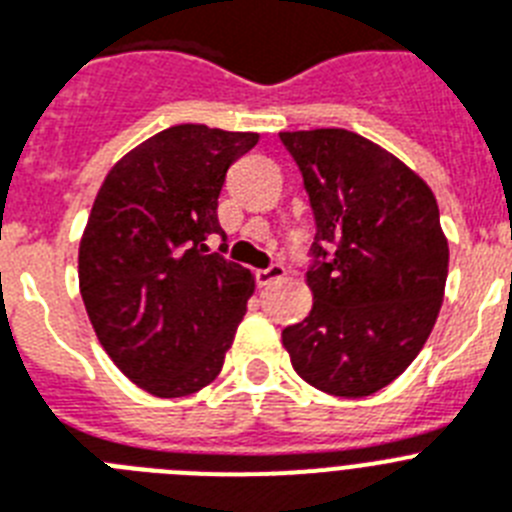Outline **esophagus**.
<instances>
[{
	"label": "esophagus",
	"instance_id": "esophagus-1",
	"mask_svg": "<svg viewBox=\"0 0 512 512\" xmlns=\"http://www.w3.org/2000/svg\"><path fill=\"white\" fill-rule=\"evenodd\" d=\"M283 273H286V268H283L281 263H273L263 270H255V281L257 286H270V283H276L278 278H283Z\"/></svg>",
	"mask_w": 512,
	"mask_h": 512
}]
</instances>
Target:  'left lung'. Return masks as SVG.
Returning <instances> with one entry per match:
<instances>
[{
    "mask_svg": "<svg viewBox=\"0 0 512 512\" xmlns=\"http://www.w3.org/2000/svg\"><path fill=\"white\" fill-rule=\"evenodd\" d=\"M315 213L312 309L283 330L296 375L343 398L382 390L427 343L448 239L422 176L349 130L281 132Z\"/></svg>",
    "mask_w": 512,
    "mask_h": 512,
    "instance_id": "obj_1",
    "label": "left lung"
}]
</instances>
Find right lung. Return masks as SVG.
<instances>
[{
    "mask_svg": "<svg viewBox=\"0 0 512 512\" xmlns=\"http://www.w3.org/2000/svg\"><path fill=\"white\" fill-rule=\"evenodd\" d=\"M257 132L176 124L106 174L80 239V294L111 362L158 398L218 377L255 278L218 252V195ZM226 244H221V252Z\"/></svg>",
    "mask_w": 512,
    "mask_h": 512,
    "instance_id": "1",
    "label": "right lung"
}]
</instances>
